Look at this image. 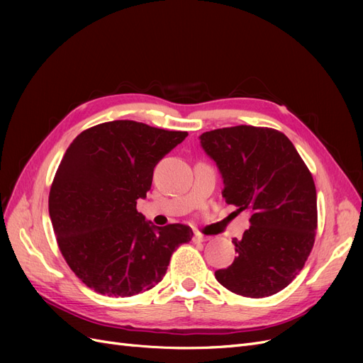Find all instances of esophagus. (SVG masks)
<instances>
[{
    "instance_id": "esophagus-1",
    "label": "esophagus",
    "mask_w": 363,
    "mask_h": 363,
    "mask_svg": "<svg viewBox=\"0 0 363 363\" xmlns=\"http://www.w3.org/2000/svg\"><path fill=\"white\" fill-rule=\"evenodd\" d=\"M194 242H206V240H208V236H204L201 233H194V238H192Z\"/></svg>"
}]
</instances>
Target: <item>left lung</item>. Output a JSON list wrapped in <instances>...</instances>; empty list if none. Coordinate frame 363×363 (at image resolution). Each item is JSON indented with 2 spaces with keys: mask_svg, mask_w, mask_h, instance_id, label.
Listing matches in <instances>:
<instances>
[{
  "mask_svg": "<svg viewBox=\"0 0 363 363\" xmlns=\"http://www.w3.org/2000/svg\"><path fill=\"white\" fill-rule=\"evenodd\" d=\"M206 155L223 175V196L248 211L250 228L233 239L238 256L215 271L224 288L250 298L280 292L309 257L318 225L311 171L281 131L236 125L200 136Z\"/></svg>",
  "mask_w": 363,
  "mask_h": 363,
  "instance_id": "1",
  "label": "left lung"
}]
</instances>
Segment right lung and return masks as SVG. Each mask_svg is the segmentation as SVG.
<instances>
[{
	"instance_id": "obj_1",
	"label": "right lung",
	"mask_w": 363,
	"mask_h": 363,
	"mask_svg": "<svg viewBox=\"0 0 363 363\" xmlns=\"http://www.w3.org/2000/svg\"><path fill=\"white\" fill-rule=\"evenodd\" d=\"M186 131L111 121L77 136L59 164L48 211L62 256L87 288L107 296L150 291L172 252L189 242L183 224L156 227L138 212L152 171Z\"/></svg>"
}]
</instances>
